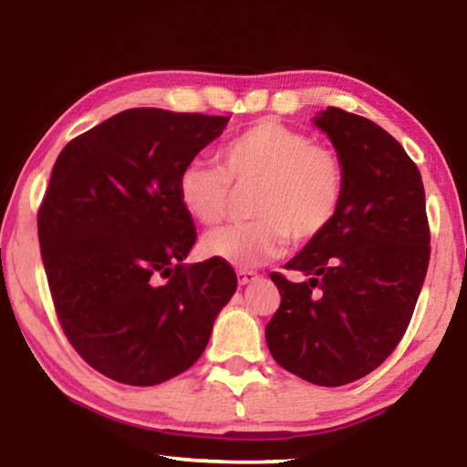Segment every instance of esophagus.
I'll return each mask as SVG.
<instances>
[{
    "instance_id": "1",
    "label": "esophagus",
    "mask_w": 467,
    "mask_h": 467,
    "mask_svg": "<svg viewBox=\"0 0 467 467\" xmlns=\"http://www.w3.org/2000/svg\"><path fill=\"white\" fill-rule=\"evenodd\" d=\"M258 279V274L256 271H250V269H240L238 271V282L240 285H246V284H253Z\"/></svg>"
}]
</instances>
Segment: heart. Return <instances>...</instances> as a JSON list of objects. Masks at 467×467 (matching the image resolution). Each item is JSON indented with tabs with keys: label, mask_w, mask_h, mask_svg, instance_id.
<instances>
[{
	"label": "heart",
	"mask_w": 467,
	"mask_h": 467,
	"mask_svg": "<svg viewBox=\"0 0 467 467\" xmlns=\"http://www.w3.org/2000/svg\"><path fill=\"white\" fill-rule=\"evenodd\" d=\"M254 185L248 198L253 219L206 234L204 253L234 267H256L296 244L319 238L338 214L347 175L332 148L315 143L300 129L261 119L229 140L219 167L188 162L179 171L177 198L202 225H217L234 200V189Z\"/></svg>",
	"instance_id": "1"
}]
</instances>
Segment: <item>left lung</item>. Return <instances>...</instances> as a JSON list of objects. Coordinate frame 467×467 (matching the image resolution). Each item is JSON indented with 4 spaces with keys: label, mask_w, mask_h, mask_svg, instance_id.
<instances>
[{
    "label": "left lung",
    "mask_w": 467,
    "mask_h": 467,
    "mask_svg": "<svg viewBox=\"0 0 467 467\" xmlns=\"http://www.w3.org/2000/svg\"><path fill=\"white\" fill-rule=\"evenodd\" d=\"M332 140L347 188L334 223L271 279L282 303L265 327L275 361L317 386L368 376L397 348L430 261L420 169L374 120L327 106L313 119Z\"/></svg>",
    "instance_id": "left-lung-1"
}]
</instances>
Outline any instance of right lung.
<instances>
[{
	"label": "right lung",
	"instance_id": "1",
	"mask_svg": "<svg viewBox=\"0 0 467 467\" xmlns=\"http://www.w3.org/2000/svg\"><path fill=\"white\" fill-rule=\"evenodd\" d=\"M227 120L123 110L56 159L37 213L49 292L73 348L114 382L156 386L190 369L238 288L225 261L183 263L196 227L177 198L179 171Z\"/></svg>",
	"mask_w": 467,
	"mask_h": 467
}]
</instances>
